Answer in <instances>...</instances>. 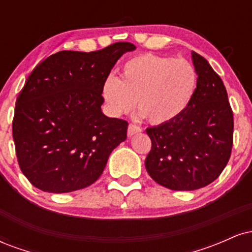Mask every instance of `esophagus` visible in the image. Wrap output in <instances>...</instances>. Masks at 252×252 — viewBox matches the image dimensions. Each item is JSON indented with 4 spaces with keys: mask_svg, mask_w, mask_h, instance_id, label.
Instances as JSON below:
<instances>
[{
    "mask_svg": "<svg viewBox=\"0 0 252 252\" xmlns=\"http://www.w3.org/2000/svg\"><path fill=\"white\" fill-rule=\"evenodd\" d=\"M138 132H141L140 126H135V124H129V126H128V136H129V137H131V136H134L135 134H138Z\"/></svg>",
    "mask_w": 252,
    "mask_h": 252,
    "instance_id": "esophagus-1",
    "label": "esophagus"
}]
</instances>
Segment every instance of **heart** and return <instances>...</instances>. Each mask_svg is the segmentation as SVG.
<instances>
[{
    "mask_svg": "<svg viewBox=\"0 0 252 252\" xmlns=\"http://www.w3.org/2000/svg\"><path fill=\"white\" fill-rule=\"evenodd\" d=\"M198 86L194 66L185 59L142 54L123 65L121 79L110 74L102 97L112 116H122L137 104L140 117L152 124L174 121L186 111Z\"/></svg>",
    "mask_w": 252,
    "mask_h": 252,
    "instance_id": "heart-1",
    "label": "heart"
}]
</instances>
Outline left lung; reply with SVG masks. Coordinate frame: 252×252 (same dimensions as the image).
Returning <instances> with one entry per match:
<instances>
[{"instance_id":"1","label":"left lung","mask_w":252,"mask_h":252,"mask_svg":"<svg viewBox=\"0 0 252 252\" xmlns=\"http://www.w3.org/2000/svg\"><path fill=\"white\" fill-rule=\"evenodd\" d=\"M198 73L194 97L174 121L147 128L152 149L146 169L155 182L173 190H194L220 175L232 149L233 115L221 78L192 51Z\"/></svg>"}]
</instances>
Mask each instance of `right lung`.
I'll list each match as a JSON object with an SVG mask.
<instances>
[{
  "mask_svg": "<svg viewBox=\"0 0 252 252\" xmlns=\"http://www.w3.org/2000/svg\"><path fill=\"white\" fill-rule=\"evenodd\" d=\"M135 50L116 42L90 53L58 52L32 71L16 99L13 138L33 186L67 193L102 175L128 129L126 121L102 112V85L117 60Z\"/></svg>",
  "mask_w": 252,
  "mask_h": 252,
  "instance_id": "right-lung-1",
  "label": "right lung"
}]
</instances>
